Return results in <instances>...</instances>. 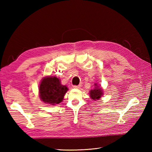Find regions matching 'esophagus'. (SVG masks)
Instances as JSON below:
<instances>
[{
  "mask_svg": "<svg viewBox=\"0 0 152 152\" xmlns=\"http://www.w3.org/2000/svg\"><path fill=\"white\" fill-rule=\"evenodd\" d=\"M82 86L81 85H78V86H73V88H74V89H79V88H80V87H81Z\"/></svg>",
  "mask_w": 152,
  "mask_h": 152,
  "instance_id": "esophagus-1",
  "label": "esophagus"
}]
</instances>
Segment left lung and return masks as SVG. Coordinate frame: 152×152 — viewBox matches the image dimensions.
<instances>
[{
	"mask_svg": "<svg viewBox=\"0 0 152 152\" xmlns=\"http://www.w3.org/2000/svg\"><path fill=\"white\" fill-rule=\"evenodd\" d=\"M95 89H91L89 92V96L93 101L99 100L103 95V90L99 86H97L96 83H95Z\"/></svg>",
	"mask_w": 152,
	"mask_h": 152,
	"instance_id": "1",
	"label": "left lung"
}]
</instances>
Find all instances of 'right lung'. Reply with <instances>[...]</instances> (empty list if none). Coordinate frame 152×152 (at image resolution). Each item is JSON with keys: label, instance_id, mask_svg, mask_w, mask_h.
<instances>
[{"label": "right lung", "instance_id": "obj_1", "mask_svg": "<svg viewBox=\"0 0 152 152\" xmlns=\"http://www.w3.org/2000/svg\"><path fill=\"white\" fill-rule=\"evenodd\" d=\"M68 90L67 87L61 84V80L57 77H44L39 86L40 98L46 104H59Z\"/></svg>", "mask_w": 152, "mask_h": 152}]
</instances>
